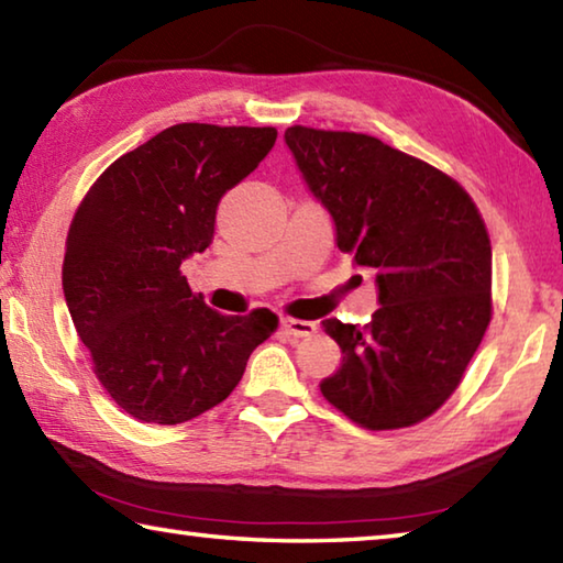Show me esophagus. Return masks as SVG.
<instances>
[{
  "instance_id": "34e87169",
  "label": "esophagus",
  "mask_w": 563,
  "mask_h": 563,
  "mask_svg": "<svg viewBox=\"0 0 563 563\" xmlns=\"http://www.w3.org/2000/svg\"><path fill=\"white\" fill-rule=\"evenodd\" d=\"M280 328L288 332V335H295V338H308V335H316V332H318L316 322L295 320V318H283Z\"/></svg>"
}]
</instances>
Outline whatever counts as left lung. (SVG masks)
<instances>
[{"label": "left lung", "mask_w": 563, "mask_h": 563, "mask_svg": "<svg viewBox=\"0 0 563 563\" xmlns=\"http://www.w3.org/2000/svg\"><path fill=\"white\" fill-rule=\"evenodd\" d=\"M285 144L379 302L365 328L322 320L342 362L320 393L367 430L422 422L460 385L492 320L482 216L456 180L375 136L290 126Z\"/></svg>", "instance_id": "left-lung-1"}]
</instances>
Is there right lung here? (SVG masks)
Segmentation results:
<instances>
[{"label":"right lung","instance_id":"add662e5","mask_svg":"<svg viewBox=\"0 0 563 563\" xmlns=\"http://www.w3.org/2000/svg\"><path fill=\"white\" fill-rule=\"evenodd\" d=\"M275 139L271 126L176 123L113 161L74 216L66 308L99 383L141 422L180 424L221 405L278 325L268 310L221 316L180 275Z\"/></svg>","mask_w":563,"mask_h":563}]
</instances>
